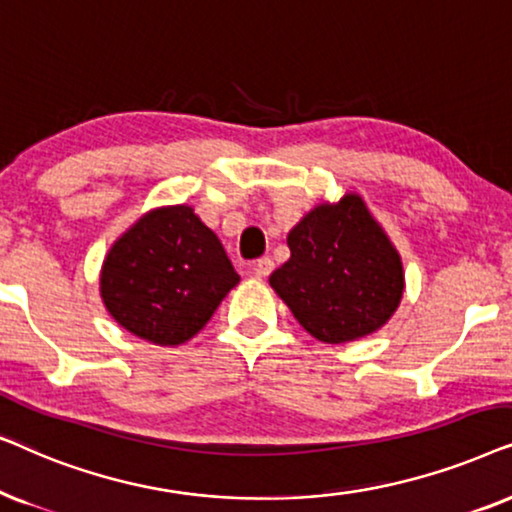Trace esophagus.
Listing matches in <instances>:
<instances>
[{
  "mask_svg": "<svg viewBox=\"0 0 512 512\" xmlns=\"http://www.w3.org/2000/svg\"><path fill=\"white\" fill-rule=\"evenodd\" d=\"M271 271H274V260L271 257H260V260L252 264V274L257 278H267Z\"/></svg>",
  "mask_w": 512,
  "mask_h": 512,
  "instance_id": "1",
  "label": "esophagus"
}]
</instances>
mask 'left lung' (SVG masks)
Here are the masks:
<instances>
[{"label":"left lung","mask_w":512,"mask_h":512,"mask_svg":"<svg viewBox=\"0 0 512 512\" xmlns=\"http://www.w3.org/2000/svg\"><path fill=\"white\" fill-rule=\"evenodd\" d=\"M288 248L290 260L269 283L320 342L372 335L398 309L403 262L360 196L313 208L288 234Z\"/></svg>","instance_id":"1"}]
</instances>
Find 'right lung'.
Instances as JSON below:
<instances>
[{
	"mask_svg": "<svg viewBox=\"0 0 512 512\" xmlns=\"http://www.w3.org/2000/svg\"><path fill=\"white\" fill-rule=\"evenodd\" d=\"M238 281L220 238L189 206H170L147 213L112 245L100 295L135 337L177 346L208 323Z\"/></svg>",
	"mask_w": 512,
	"mask_h": 512,
	"instance_id": "obj_1",
	"label": "right lung"
}]
</instances>
